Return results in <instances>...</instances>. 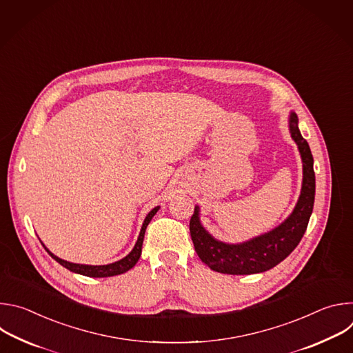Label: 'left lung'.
Instances as JSON below:
<instances>
[{
  "mask_svg": "<svg viewBox=\"0 0 353 353\" xmlns=\"http://www.w3.org/2000/svg\"><path fill=\"white\" fill-rule=\"evenodd\" d=\"M289 132L296 142L303 163V180L297 203L290 215L267 233L241 243H225L215 239L199 219L195 205L190 221V233L198 257L212 271L229 275H250L265 272L283 261L303 237L313 212L316 176L313 155L307 141L301 137L296 113L289 114Z\"/></svg>",
  "mask_w": 353,
  "mask_h": 353,
  "instance_id": "obj_1",
  "label": "left lung"
}]
</instances>
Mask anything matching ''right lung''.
<instances>
[{"label":"right lung","instance_id":"obj_1","mask_svg":"<svg viewBox=\"0 0 353 353\" xmlns=\"http://www.w3.org/2000/svg\"><path fill=\"white\" fill-rule=\"evenodd\" d=\"M161 207H155L152 211H150L145 219H143V223H142V228H141V232H139V236L135 241V245L134 248L130 251V253L119 260V261H114L112 264H106V265H86V264H75V263H70V261H65L60 257H57L56 254H53L52 251H50L43 243V247L46 248L47 253L52 256V259H54L59 264H61L64 268L70 270L71 272H75V274H79V275H85V276H90V278H106V276H114V275H120V274H124L127 272L128 270H131L139 260L141 257V253H142V243H143V236H145V230H146V226L149 225V222L152 221V218L155 216V214L159 211Z\"/></svg>","mask_w":353,"mask_h":353}]
</instances>
